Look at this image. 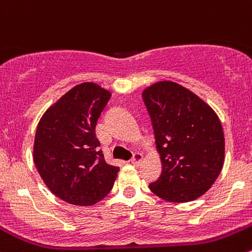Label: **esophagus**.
<instances>
[{"label":"esophagus","mask_w":252,"mask_h":252,"mask_svg":"<svg viewBox=\"0 0 252 252\" xmlns=\"http://www.w3.org/2000/svg\"><path fill=\"white\" fill-rule=\"evenodd\" d=\"M142 159H143V156H142L141 153H138V152H136V153L133 154V157H132L131 163H132V164H134V165H137V164L141 163Z\"/></svg>","instance_id":"obj_1"}]
</instances>
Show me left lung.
<instances>
[{"instance_id":"8db88e82","label":"left lung","mask_w":252,"mask_h":252,"mask_svg":"<svg viewBox=\"0 0 252 252\" xmlns=\"http://www.w3.org/2000/svg\"><path fill=\"white\" fill-rule=\"evenodd\" d=\"M151 116L161 174L149 189L168 202H190L207 192L224 163V133L207 103L171 81L142 93Z\"/></svg>"}]
</instances>
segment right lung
I'll list each match as a JSON object with an SVG mask.
<instances>
[{
    "instance_id": "obj_1",
    "label": "right lung",
    "mask_w": 252,
    "mask_h": 252,
    "mask_svg": "<svg viewBox=\"0 0 252 252\" xmlns=\"http://www.w3.org/2000/svg\"><path fill=\"white\" fill-rule=\"evenodd\" d=\"M111 93L93 82L73 87L41 116L33 158L42 181L59 198L93 206L113 189L119 166L110 165L95 136Z\"/></svg>"
}]
</instances>
